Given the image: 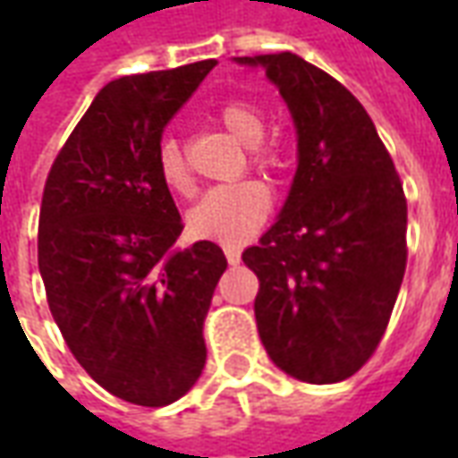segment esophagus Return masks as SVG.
<instances>
[{
	"label": "esophagus",
	"mask_w": 458,
	"mask_h": 458,
	"mask_svg": "<svg viewBox=\"0 0 458 458\" xmlns=\"http://www.w3.org/2000/svg\"><path fill=\"white\" fill-rule=\"evenodd\" d=\"M223 252H225L228 265H240V250L238 248H223Z\"/></svg>",
	"instance_id": "esophagus-1"
}]
</instances>
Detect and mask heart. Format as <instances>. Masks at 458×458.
<instances>
[{
    "label": "heart",
    "instance_id": "heart-1",
    "mask_svg": "<svg viewBox=\"0 0 458 458\" xmlns=\"http://www.w3.org/2000/svg\"><path fill=\"white\" fill-rule=\"evenodd\" d=\"M218 120L225 130L242 144H248V159L252 169L262 174H277L282 169L279 151L265 144V117L258 105L235 98L218 107ZM157 171L161 183L176 193H193V174L181 144L174 137H164L157 147ZM272 210V196L262 181L242 179L235 183H223L203 193V199L191 208L189 233L199 240H210L220 245H242L250 240Z\"/></svg>",
    "mask_w": 458,
    "mask_h": 458
}]
</instances>
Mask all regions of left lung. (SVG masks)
Instances as JSON below:
<instances>
[{"instance_id":"obj_1","label":"left lung","mask_w":458,"mask_h":458,"mask_svg":"<svg viewBox=\"0 0 458 458\" xmlns=\"http://www.w3.org/2000/svg\"><path fill=\"white\" fill-rule=\"evenodd\" d=\"M235 61L267 68L299 137L287 203L242 252L259 279V338L292 377L338 383L370 360L403 284V181L370 114L334 75L289 51Z\"/></svg>"}]
</instances>
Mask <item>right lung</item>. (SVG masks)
Segmentation results:
<instances>
[{
    "label": "right lung",
    "instance_id": "right-lung-1",
    "mask_svg": "<svg viewBox=\"0 0 458 458\" xmlns=\"http://www.w3.org/2000/svg\"><path fill=\"white\" fill-rule=\"evenodd\" d=\"M216 61L107 83L48 171L38 269L64 341L107 393L141 407L186 394L206 365L203 321L228 262L183 223L157 171L166 122Z\"/></svg>",
    "mask_w": 458,
    "mask_h": 458
}]
</instances>
